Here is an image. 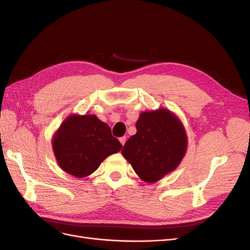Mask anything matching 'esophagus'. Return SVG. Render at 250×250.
I'll use <instances>...</instances> for the list:
<instances>
[{"label": "esophagus", "mask_w": 250, "mask_h": 250, "mask_svg": "<svg viewBox=\"0 0 250 250\" xmlns=\"http://www.w3.org/2000/svg\"><path fill=\"white\" fill-rule=\"evenodd\" d=\"M119 140H120V143L122 144V145L124 146V144H125V142H126V137H122V138H120Z\"/></svg>", "instance_id": "obj_1"}]
</instances>
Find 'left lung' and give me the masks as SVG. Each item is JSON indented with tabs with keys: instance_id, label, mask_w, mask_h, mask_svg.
I'll return each mask as SVG.
<instances>
[{
	"instance_id": "left-lung-1",
	"label": "left lung",
	"mask_w": 250,
	"mask_h": 250,
	"mask_svg": "<svg viewBox=\"0 0 250 250\" xmlns=\"http://www.w3.org/2000/svg\"><path fill=\"white\" fill-rule=\"evenodd\" d=\"M135 127L137 133L125 143L122 155L142 180L156 183L183 161L188 148L186 129L175 113L166 108L143 111Z\"/></svg>"
}]
</instances>
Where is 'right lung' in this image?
<instances>
[{
	"mask_svg": "<svg viewBox=\"0 0 250 250\" xmlns=\"http://www.w3.org/2000/svg\"><path fill=\"white\" fill-rule=\"evenodd\" d=\"M52 148L59 167L82 178L94 173L107 156L122 149L110 127L95 115H70L53 135Z\"/></svg>",
	"mask_w": 250,
	"mask_h": 250,
	"instance_id": "1",
	"label": "right lung"
}]
</instances>
